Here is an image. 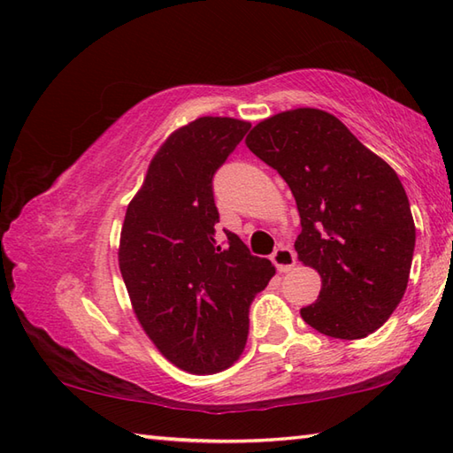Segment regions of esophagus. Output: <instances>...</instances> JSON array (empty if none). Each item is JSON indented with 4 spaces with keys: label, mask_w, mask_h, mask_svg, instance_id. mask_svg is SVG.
<instances>
[{
    "label": "esophagus",
    "mask_w": 453,
    "mask_h": 453,
    "mask_svg": "<svg viewBox=\"0 0 453 453\" xmlns=\"http://www.w3.org/2000/svg\"><path fill=\"white\" fill-rule=\"evenodd\" d=\"M273 263L280 273H288L296 265V253L290 247H278L273 253Z\"/></svg>",
    "instance_id": "obj_1"
}]
</instances>
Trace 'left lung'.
<instances>
[{
    "label": "left lung",
    "instance_id": "obj_1",
    "mask_svg": "<svg viewBox=\"0 0 453 453\" xmlns=\"http://www.w3.org/2000/svg\"><path fill=\"white\" fill-rule=\"evenodd\" d=\"M247 148L280 173L296 198L297 258L321 276L302 319L326 336L364 339L407 290L415 221L397 173L333 114L292 109L249 132Z\"/></svg>",
    "mask_w": 453,
    "mask_h": 453
}]
</instances>
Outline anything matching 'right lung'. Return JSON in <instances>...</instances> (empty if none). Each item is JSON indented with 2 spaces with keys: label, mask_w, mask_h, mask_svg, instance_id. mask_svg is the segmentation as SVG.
Segmentation results:
<instances>
[{
  "label": "right lung",
  "mask_w": 453,
  "mask_h": 453,
  "mask_svg": "<svg viewBox=\"0 0 453 453\" xmlns=\"http://www.w3.org/2000/svg\"><path fill=\"white\" fill-rule=\"evenodd\" d=\"M251 124L200 117L163 142L130 200L119 266L142 329L188 373H216L239 360L249 305L276 268L235 234L218 243L211 179Z\"/></svg>",
  "instance_id": "right-lung-1"
}]
</instances>
